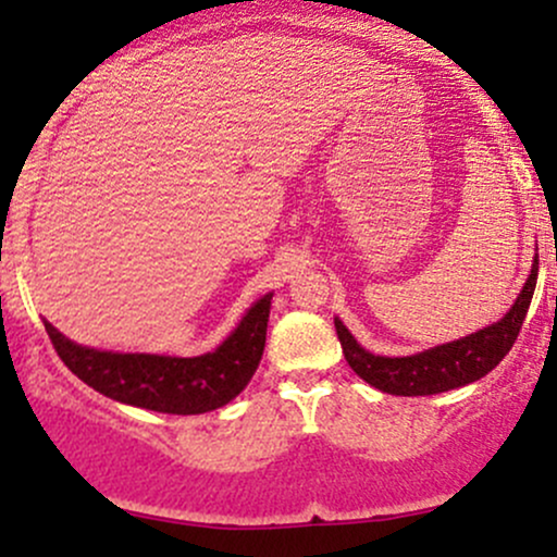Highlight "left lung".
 I'll use <instances>...</instances> for the list:
<instances>
[{
    "label": "left lung",
    "mask_w": 557,
    "mask_h": 557,
    "mask_svg": "<svg viewBox=\"0 0 557 557\" xmlns=\"http://www.w3.org/2000/svg\"><path fill=\"white\" fill-rule=\"evenodd\" d=\"M536 271H540V258L531 262V273L513 308L505 312V318H499L497 323H492V326L479 329L476 334L431 347L426 352L408 355V358H384V355H373L362 349L345 323L334 318L342 352H345L349 368L362 381L386 392V395L423 397L471 384V381L486 376L513 347L518 331L523 326V318L529 312L531 297H534Z\"/></svg>",
    "instance_id": "1"
}]
</instances>
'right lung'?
<instances>
[{"instance_id":"obj_1","label":"right lung","mask_w":557,"mask_h":557,"mask_svg":"<svg viewBox=\"0 0 557 557\" xmlns=\"http://www.w3.org/2000/svg\"><path fill=\"white\" fill-rule=\"evenodd\" d=\"M271 297L265 295L215 352L168 358L144 352H102L81 347L44 321L60 360L99 395L154 413L199 416L223 408L249 384L265 349Z\"/></svg>"}]
</instances>
